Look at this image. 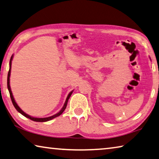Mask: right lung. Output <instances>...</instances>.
I'll use <instances>...</instances> for the list:
<instances>
[{
    "label": "right lung",
    "instance_id": "add662e5",
    "mask_svg": "<svg viewBox=\"0 0 159 159\" xmlns=\"http://www.w3.org/2000/svg\"><path fill=\"white\" fill-rule=\"evenodd\" d=\"M12 56L11 57V60H10V69H9V71H8V74H7V89H8V90H9V93H10V96H11V100H12V104H13L14 107H16V109L20 113H21V114L22 115H24L25 117H26L27 118H29V119H30L32 121H35V122H47V121H49L51 120L52 119H54V118L58 117V116H59L60 115L62 114V112L64 111L65 109H66V105H67V102H68V100H69V98L70 95H71L73 91L70 92L69 95H68V97L66 98V102H65L64 106H63L62 109L60 110V111L57 113V114L53 115V116H51V117H45V118H36V117H31V116H30L28 115H27L26 113L24 112L20 108V107L18 106V105H17V103L16 102V101H15V99L13 98V95H12V91H11V86H10V75H11V61H12Z\"/></svg>",
    "mask_w": 159,
    "mask_h": 159
}]
</instances>
